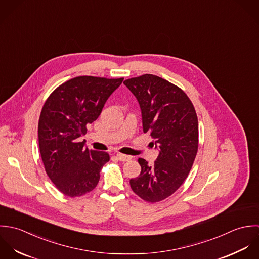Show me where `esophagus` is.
Segmentation results:
<instances>
[{"instance_id": "esophagus-1", "label": "esophagus", "mask_w": 259, "mask_h": 259, "mask_svg": "<svg viewBox=\"0 0 259 259\" xmlns=\"http://www.w3.org/2000/svg\"><path fill=\"white\" fill-rule=\"evenodd\" d=\"M118 160L122 161V162H126L129 161L131 159V156L125 155V154H117Z\"/></svg>"}]
</instances>
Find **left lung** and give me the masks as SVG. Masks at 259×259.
Instances as JSON below:
<instances>
[{
  "mask_svg": "<svg viewBox=\"0 0 259 259\" xmlns=\"http://www.w3.org/2000/svg\"><path fill=\"white\" fill-rule=\"evenodd\" d=\"M137 98L144 133H150L159 155L152 165L139 158L141 173L130 179L135 194L155 203L172 195L185 181L198 150L194 106L176 85L152 74L124 81Z\"/></svg>",
  "mask_w": 259,
  "mask_h": 259,
  "instance_id": "1",
  "label": "left lung"
}]
</instances>
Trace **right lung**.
<instances>
[{"label": "right lung", "mask_w": 259, "mask_h": 259, "mask_svg": "<svg viewBox=\"0 0 259 259\" xmlns=\"http://www.w3.org/2000/svg\"><path fill=\"white\" fill-rule=\"evenodd\" d=\"M124 78H73L56 88L44 104L38 126L40 153L47 175L59 191L77 197L92 191L110 160L107 152L89 150L79 137L87 133L110 95Z\"/></svg>", "instance_id": "obj_1"}]
</instances>
